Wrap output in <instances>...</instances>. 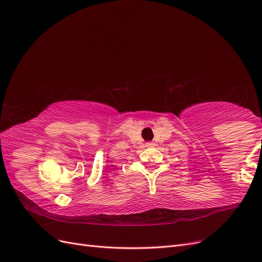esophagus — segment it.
<instances>
[{
  "label": "esophagus",
  "mask_w": 262,
  "mask_h": 262,
  "mask_svg": "<svg viewBox=\"0 0 262 262\" xmlns=\"http://www.w3.org/2000/svg\"><path fill=\"white\" fill-rule=\"evenodd\" d=\"M154 145V143H152V142H147V143H145V146H153Z\"/></svg>",
  "instance_id": "1"
}]
</instances>
